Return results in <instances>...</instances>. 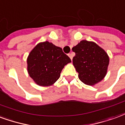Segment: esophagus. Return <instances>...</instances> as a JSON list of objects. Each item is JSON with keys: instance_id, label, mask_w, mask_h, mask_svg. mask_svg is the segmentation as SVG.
<instances>
[{"instance_id": "esophagus-1", "label": "esophagus", "mask_w": 125, "mask_h": 125, "mask_svg": "<svg viewBox=\"0 0 125 125\" xmlns=\"http://www.w3.org/2000/svg\"><path fill=\"white\" fill-rule=\"evenodd\" d=\"M69 57H70V59H73V53H70V54H69Z\"/></svg>"}]
</instances>
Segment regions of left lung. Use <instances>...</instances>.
<instances>
[{"mask_svg":"<svg viewBox=\"0 0 125 125\" xmlns=\"http://www.w3.org/2000/svg\"><path fill=\"white\" fill-rule=\"evenodd\" d=\"M74 66L83 83L94 85L105 76L109 63L108 54L95 42L81 41L73 48Z\"/></svg>","mask_w":125,"mask_h":125,"instance_id":"left-lung-1","label":"left lung"}]
</instances>
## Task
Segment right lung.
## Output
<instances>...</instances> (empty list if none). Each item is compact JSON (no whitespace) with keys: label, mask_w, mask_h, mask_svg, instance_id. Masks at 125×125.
<instances>
[{"label":"right lung","mask_w":125,"mask_h":125,"mask_svg":"<svg viewBox=\"0 0 125 125\" xmlns=\"http://www.w3.org/2000/svg\"><path fill=\"white\" fill-rule=\"evenodd\" d=\"M71 60L61 47L48 41L40 42L27 58L29 76L38 85H52L59 79L64 66Z\"/></svg>","instance_id":"1"}]
</instances>
